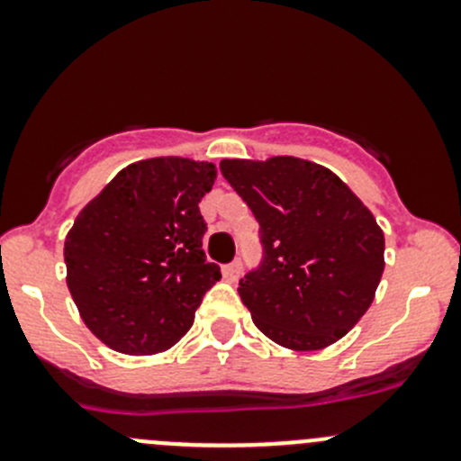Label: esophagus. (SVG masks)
<instances>
[{"label": "esophagus", "instance_id": "esophagus-1", "mask_svg": "<svg viewBox=\"0 0 461 461\" xmlns=\"http://www.w3.org/2000/svg\"><path fill=\"white\" fill-rule=\"evenodd\" d=\"M240 272H243V263H240V260H231L230 265H225V267H222V276L231 283L240 276Z\"/></svg>", "mask_w": 461, "mask_h": 461}]
</instances>
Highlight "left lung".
<instances>
[{
  "instance_id": "left-lung-1",
  "label": "left lung",
  "mask_w": 461,
  "mask_h": 461,
  "mask_svg": "<svg viewBox=\"0 0 461 461\" xmlns=\"http://www.w3.org/2000/svg\"><path fill=\"white\" fill-rule=\"evenodd\" d=\"M221 171L260 225L263 258L239 294L265 337L321 350L350 332L384 274V231L346 183L292 156L222 160Z\"/></svg>"
}]
</instances>
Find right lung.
I'll list each match as a JSON object with an SVG mask.
<instances>
[{
	"mask_svg": "<svg viewBox=\"0 0 461 461\" xmlns=\"http://www.w3.org/2000/svg\"><path fill=\"white\" fill-rule=\"evenodd\" d=\"M216 167L151 158L120 171L64 240L67 285L86 328L122 355H156L187 334L221 267L203 252L198 203Z\"/></svg>",
	"mask_w": 461,
	"mask_h": 461,
	"instance_id": "add662e5",
	"label": "right lung"
}]
</instances>
